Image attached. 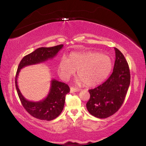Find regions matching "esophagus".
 <instances>
[{"label":"esophagus","mask_w":146,"mask_h":146,"mask_svg":"<svg viewBox=\"0 0 146 146\" xmlns=\"http://www.w3.org/2000/svg\"><path fill=\"white\" fill-rule=\"evenodd\" d=\"M80 89L78 88H75V87H71L70 88V92H79Z\"/></svg>","instance_id":"esophagus-1"}]
</instances>
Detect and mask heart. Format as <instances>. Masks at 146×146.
Instances as JSON below:
<instances>
[{
	"label": "heart",
	"mask_w": 146,
	"mask_h": 146,
	"mask_svg": "<svg viewBox=\"0 0 146 146\" xmlns=\"http://www.w3.org/2000/svg\"><path fill=\"white\" fill-rule=\"evenodd\" d=\"M112 61L107 55L93 52H73L68 59L62 57L57 65V73L63 80H68L77 70L78 83L94 86L105 80L112 70Z\"/></svg>",
	"instance_id": "b5f03b06"
}]
</instances>
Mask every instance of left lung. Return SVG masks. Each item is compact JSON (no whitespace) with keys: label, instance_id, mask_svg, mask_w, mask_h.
I'll use <instances>...</instances> for the list:
<instances>
[{"label":"left lung","instance_id":"8db88e82","mask_svg":"<svg viewBox=\"0 0 146 146\" xmlns=\"http://www.w3.org/2000/svg\"><path fill=\"white\" fill-rule=\"evenodd\" d=\"M115 60L112 75L98 87L89 90L87 109L97 118L110 117L120 108L130 84V72L123 54L114 48Z\"/></svg>","mask_w":146,"mask_h":146}]
</instances>
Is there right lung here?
<instances>
[{
	"label": "right lung",
	"instance_id": "1",
	"mask_svg": "<svg viewBox=\"0 0 146 146\" xmlns=\"http://www.w3.org/2000/svg\"><path fill=\"white\" fill-rule=\"evenodd\" d=\"M63 44L52 47H41L34 50L21 60L15 77V86L21 103L27 112L34 117L41 120L51 121L59 116L64 108L66 95L70 92L67 84L55 79L51 80L49 93L44 100L39 102H31L26 100L18 86V76L21 69L25 66L39 64L53 59L62 48Z\"/></svg>",
	"mask_w": 146,
	"mask_h": 146
}]
</instances>
